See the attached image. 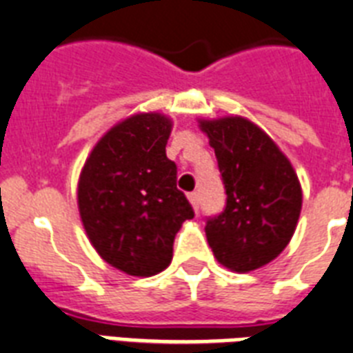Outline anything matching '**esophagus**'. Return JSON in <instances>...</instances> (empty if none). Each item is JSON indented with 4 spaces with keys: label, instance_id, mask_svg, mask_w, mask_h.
I'll list each match as a JSON object with an SVG mask.
<instances>
[{
    "label": "esophagus",
    "instance_id": "esophagus-1",
    "mask_svg": "<svg viewBox=\"0 0 353 353\" xmlns=\"http://www.w3.org/2000/svg\"><path fill=\"white\" fill-rule=\"evenodd\" d=\"M188 201H190L192 208H194V210H197V208H199V194H197V192H192V194H188Z\"/></svg>",
    "mask_w": 353,
    "mask_h": 353
}]
</instances>
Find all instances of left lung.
<instances>
[{"instance_id":"8db88e82","label":"left lung","mask_w":353,"mask_h":353,"mask_svg":"<svg viewBox=\"0 0 353 353\" xmlns=\"http://www.w3.org/2000/svg\"><path fill=\"white\" fill-rule=\"evenodd\" d=\"M217 157L226 208L206 221L219 265L237 274L257 270L290 243L303 206L290 159L256 123L243 116L197 119Z\"/></svg>"}]
</instances>
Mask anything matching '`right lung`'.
<instances>
[{
  "instance_id": "1",
  "label": "right lung",
  "mask_w": 353,
  "mask_h": 353,
  "mask_svg": "<svg viewBox=\"0 0 353 353\" xmlns=\"http://www.w3.org/2000/svg\"><path fill=\"white\" fill-rule=\"evenodd\" d=\"M172 127L159 112L125 117L94 145L79 174L77 208L88 241L128 276L165 270L176 234L194 217L165 150Z\"/></svg>"
}]
</instances>
